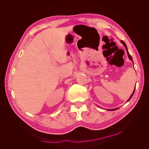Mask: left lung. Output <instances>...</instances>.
Segmentation results:
<instances>
[{
  "mask_svg": "<svg viewBox=\"0 0 149 149\" xmlns=\"http://www.w3.org/2000/svg\"><path fill=\"white\" fill-rule=\"evenodd\" d=\"M120 42L123 44V45L125 47V49H126V52H127V55H128V57H129V59L131 60L132 62H133V60H132V56H130V55L129 54V52H128V49H127V45H126V44L125 43V42H124V41H123V40H121L120 41ZM134 91H135V89H134V92L132 93V94H131V96H130V97H129V100L127 101V102H128L130 99H131V97H132V96H133V94H134ZM119 108H116V109H107L108 111H115V110H116V109H118Z\"/></svg>",
  "mask_w": 149,
  "mask_h": 149,
  "instance_id": "obj_1",
  "label": "left lung"
}]
</instances>
